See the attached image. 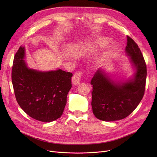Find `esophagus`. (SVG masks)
Instances as JSON below:
<instances>
[{
  "label": "esophagus",
  "instance_id": "obj_1",
  "mask_svg": "<svg viewBox=\"0 0 157 157\" xmlns=\"http://www.w3.org/2000/svg\"><path fill=\"white\" fill-rule=\"evenodd\" d=\"M81 78H82V76H81V73L80 72H76L74 74V76H72V84H74V85H79L81 82Z\"/></svg>",
  "mask_w": 157,
  "mask_h": 157
}]
</instances>
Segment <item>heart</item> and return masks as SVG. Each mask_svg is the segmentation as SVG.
Returning <instances> with one entry per match:
<instances>
[{"label": "heart", "instance_id": "1", "mask_svg": "<svg viewBox=\"0 0 157 157\" xmlns=\"http://www.w3.org/2000/svg\"><path fill=\"white\" fill-rule=\"evenodd\" d=\"M108 43V40L105 38H99L94 40L88 46V49L91 51H97L102 48Z\"/></svg>", "mask_w": 157, "mask_h": 157}]
</instances>
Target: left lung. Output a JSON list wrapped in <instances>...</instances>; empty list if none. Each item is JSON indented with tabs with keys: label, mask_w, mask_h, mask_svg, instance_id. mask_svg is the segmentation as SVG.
Returning <instances> with one entry per match:
<instances>
[{
	"label": "left lung",
	"mask_w": 157,
	"mask_h": 157,
	"mask_svg": "<svg viewBox=\"0 0 157 157\" xmlns=\"http://www.w3.org/2000/svg\"><path fill=\"white\" fill-rule=\"evenodd\" d=\"M127 55L136 69L133 78L125 83L114 82L98 69L91 81L92 107L98 120L106 121L127 117L137 108L144 94L147 75L143 55L135 41L127 36Z\"/></svg>",
	"instance_id": "left-lung-1"
}]
</instances>
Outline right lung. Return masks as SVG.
<instances>
[{"label":"right lung","instance_id":"add662e5","mask_svg":"<svg viewBox=\"0 0 157 157\" xmlns=\"http://www.w3.org/2000/svg\"><path fill=\"white\" fill-rule=\"evenodd\" d=\"M25 48L16 53L12 67V83L20 108L31 118L43 122L59 118L72 87V74L61 69L40 72L27 67Z\"/></svg>","mask_w":157,"mask_h":157}]
</instances>
